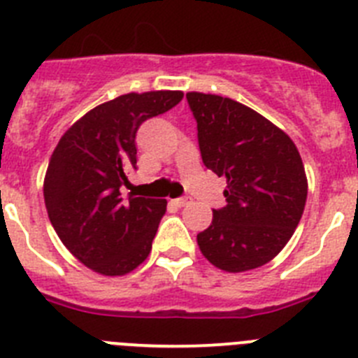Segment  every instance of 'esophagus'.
<instances>
[{
	"mask_svg": "<svg viewBox=\"0 0 358 358\" xmlns=\"http://www.w3.org/2000/svg\"><path fill=\"white\" fill-rule=\"evenodd\" d=\"M177 204V206H186V204H189V202H192V199L189 197H181V199H176V201H173Z\"/></svg>",
	"mask_w": 358,
	"mask_h": 358,
	"instance_id": "1",
	"label": "esophagus"
}]
</instances>
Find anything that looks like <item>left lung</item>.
<instances>
[{"instance_id": "obj_1", "label": "left lung", "mask_w": 358, "mask_h": 358, "mask_svg": "<svg viewBox=\"0 0 358 358\" xmlns=\"http://www.w3.org/2000/svg\"><path fill=\"white\" fill-rule=\"evenodd\" d=\"M204 164L226 177V206L197 235L201 252L226 273L268 264L305 210L308 181L289 134L251 107L218 94L186 93Z\"/></svg>"}]
</instances>
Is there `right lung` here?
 <instances>
[{
	"label": "right lung",
	"mask_w": 358,
	"mask_h": 358,
	"mask_svg": "<svg viewBox=\"0 0 358 358\" xmlns=\"http://www.w3.org/2000/svg\"><path fill=\"white\" fill-rule=\"evenodd\" d=\"M182 91L127 93L100 103L64 132L44 176V204L66 249L103 276H123L150 255L164 199L129 195L136 132L182 100Z\"/></svg>",
	"instance_id": "obj_1"
}]
</instances>
